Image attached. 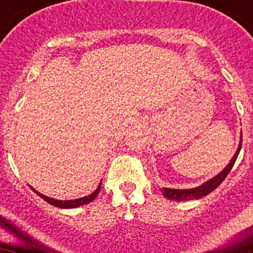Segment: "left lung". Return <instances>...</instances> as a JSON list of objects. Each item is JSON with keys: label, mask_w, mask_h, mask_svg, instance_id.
<instances>
[{"label": "left lung", "mask_w": 253, "mask_h": 253, "mask_svg": "<svg viewBox=\"0 0 253 253\" xmlns=\"http://www.w3.org/2000/svg\"><path fill=\"white\" fill-rule=\"evenodd\" d=\"M241 147H242V131H241V140L240 144H238V148H237L236 153H234V156L232 157L231 162L228 163L223 171H220L218 175L211 177L210 180H208L207 182H204V184L200 185V186L194 187V189H169V187H163V189H161L163 196H166L169 200H175V202L198 200V199H202L204 198V196H207L208 194L214 191V190L224 181V178L227 177V175L229 173L232 167H233L234 162H236L237 157H238V154H240Z\"/></svg>", "instance_id": "obj_1"}]
</instances>
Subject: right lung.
I'll list each match as a JSON object with an SVG mask.
<instances>
[{
    "label": "right lung",
    "instance_id": "1",
    "mask_svg": "<svg viewBox=\"0 0 253 253\" xmlns=\"http://www.w3.org/2000/svg\"><path fill=\"white\" fill-rule=\"evenodd\" d=\"M31 189H33V191H34V193H37V195H39L40 198L44 199V200H45L46 203H49L50 205H54V207L62 208V209H72V208H78V207H81V205L88 204V203L92 202L93 199L99 195L100 189H101V182H100L99 186H97V189H96L92 194H90V195H87V196H84V198L75 199V200H57V199H53V198H49V196H45L44 194H40L39 191H37V190L34 189V187H31Z\"/></svg>",
    "mask_w": 253,
    "mask_h": 253
}]
</instances>
